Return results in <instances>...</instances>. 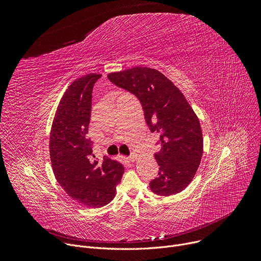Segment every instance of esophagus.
<instances>
[{"label": "esophagus", "instance_id": "obj_1", "mask_svg": "<svg viewBox=\"0 0 261 261\" xmlns=\"http://www.w3.org/2000/svg\"><path fill=\"white\" fill-rule=\"evenodd\" d=\"M136 158H138V154L134 153V152H131V154L128 156V160L131 161V162H134L136 160Z\"/></svg>", "mask_w": 261, "mask_h": 261}]
</instances>
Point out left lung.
I'll use <instances>...</instances> for the list:
<instances>
[{"mask_svg":"<svg viewBox=\"0 0 261 261\" xmlns=\"http://www.w3.org/2000/svg\"><path fill=\"white\" fill-rule=\"evenodd\" d=\"M108 79L135 95L147 125L159 136L154 154L160 169L150 188L159 196L180 193L193 181L203 153L200 121L184 95L161 72L136 66L111 73Z\"/></svg>","mask_w":261,"mask_h":261,"instance_id":"1","label":"left lung"}]
</instances>
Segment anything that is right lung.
I'll use <instances>...</instances> for the list:
<instances>
[{"label": "right lung", "instance_id": "add662e5", "mask_svg": "<svg viewBox=\"0 0 261 261\" xmlns=\"http://www.w3.org/2000/svg\"><path fill=\"white\" fill-rule=\"evenodd\" d=\"M101 74L80 77L67 88L57 108L49 136L53 171L65 193L88 207H101L115 197L123 166L93 154L88 138L92 92Z\"/></svg>", "mask_w": 261, "mask_h": 261}]
</instances>
